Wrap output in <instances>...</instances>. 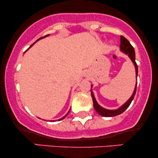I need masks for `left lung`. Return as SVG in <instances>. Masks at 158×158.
I'll use <instances>...</instances> for the list:
<instances>
[{
    "instance_id": "left-lung-1",
    "label": "left lung",
    "mask_w": 158,
    "mask_h": 158,
    "mask_svg": "<svg viewBox=\"0 0 158 158\" xmlns=\"http://www.w3.org/2000/svg\"><path fill=\"white\" fill-rule=\"evenodd\" d=\"M119 48H120V51L124 52L125 54H126V55L129 57V59H131L132 62H133V64H134V65H135V68L136 78H137L138 68H137V63H136V61H135V49H134L133 47H132V45L130 44L129 41H128V40L126 39V38L123 37V36H122V35L120 36V46H119ZM137 82H136L135 90H134V92H133V94H132V95L131 96V97H130L129 99H128V100H127L122 106H120L119 108H117V109H114V110L106 109V108H102V106H100L99 104H98V102H97V100H96V99H95V97H94V92L92 91V90H91L92 87H93V85H91L90 92H91V97H92V99H93L94 109L96 110V111H97V113L99 114V115L102 116V117H115V116H117V115H119V114L123 113V112L126 110V108L130 106V104H131L132 100H133L134 97H135V95L136 94V90H137Z\"/></svg>"
}]
</instances>
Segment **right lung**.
<instances>
[{"mask_svg":"<svg viewBox=\"0 0 158 158\" xmlns=\"http://www.w3.org/2000/svg\"><path fill=\"white\" fill-rule=\"evenodd\" d=\"M48 35H45V36H44V37H41V38H40V39H38V40H37V41H39V40H40V39H44V38H45V37H47V36H48ZM36 41H35V42H36ZM35 43H34V44H35ZM34 44H32L31 45V46H30V48H31V47H32V45H33ZM70 110H69V111H68V113H67L66 114H65V115L64 116V117H61V119H59V120H61V119H64V118H65V117H67V116H68V114L69 113H70ZM53 121H54V120H53Z\"/></svg>","mask_w":158,"mask_h":158,"instance_id":"add662e5","label":"right lung"}]
</instances>
